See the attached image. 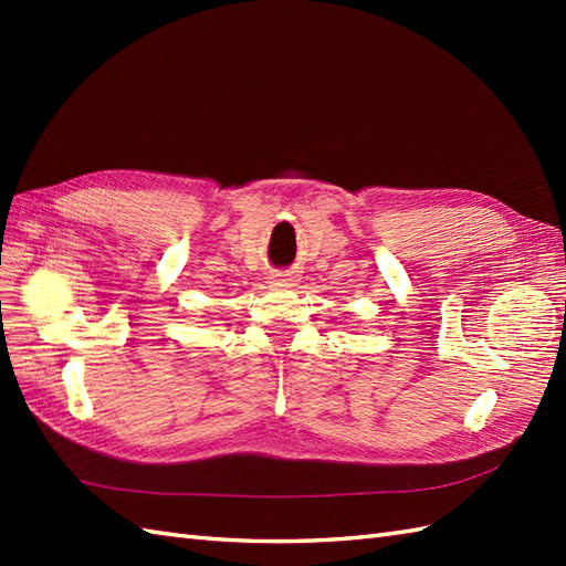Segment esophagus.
<instances>
[{
    "label": "esophagus",
    "instance_id": "1",
    "mask_svg": "<svg viewBox=\"0 0 566 566\" xmlns=\"http://www.w3.org/2000/svg\"><path fill=\"white\" fill-rule=\"evenodd\" d=\"M270 280H272V284H276V286H290V284L296 282V274L290 272V270H276V272H272Z\"/></svg>",
    "mask_w": 566,
    "mask_h": 566
}]
</instances>
